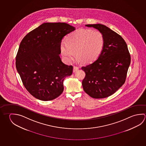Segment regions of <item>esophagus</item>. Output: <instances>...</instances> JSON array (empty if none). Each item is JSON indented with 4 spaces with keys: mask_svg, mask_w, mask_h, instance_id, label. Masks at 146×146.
Here are the masks:
<instances>
[{
    "mask_svg": "<svg viewBox=\"0 0 146 146\" xmlns=\"http://www.w3.org/2000/svg\"><path fill=\"white\" fill-rule=\"evenodd\" d=\"M78 69H79V68H78V67L74 66V67H73V72L75 73V72H76L77 71Z\"/></svg>",
    "mask_w": 146,
    "mask_h": 146,
    "instance_id": "esophagus-1",
    "label": "esophagus"
}]
</instances>
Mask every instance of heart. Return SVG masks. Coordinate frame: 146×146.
Wrapping results in <instances>:
<instances>
[{"label":"heart","mask_w":146,"mask_h":146,"mask_svg":"<svg viewBox=\"0 0 146 146\" xmlns=\"http://www.w3.org/2000/svg\"><path fill=\"white\" fill-rule=\"evenodd\" d=\"M105 40L98 30L80 29L67 36L66 42L60 44V52L68 62H72L75 55L84 63L94 62L100 56L104 46Z\"/></svg>","instance_id":"heart-1"}]
</instances>
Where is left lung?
<instances>
[{
	"label": "left lung",
	"mask_w": 146,
	"mask_h": 146,
	"mask_svg": "<svg viewBox=\"0 0 146 146\" xmlns=\"http://www.w3.org/2000/svg\"><path fill=\"white\" fill-rule=\"evenodd\" d=\"M102 34L105 44L102 52L92 64L82 67L86 76L82 82L87 94L94 98H103L114 94L124 84L131 56L122 37L102 24L87 25Z\"/></svg>",
	"instance_id": "1"
}]
</instances>
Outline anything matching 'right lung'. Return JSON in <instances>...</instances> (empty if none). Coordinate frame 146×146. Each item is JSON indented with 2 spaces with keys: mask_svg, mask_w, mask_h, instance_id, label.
<instances>
[{
  "mask_svg": "<svg viewBox=\"0 0 146 146\" xmlns=\"http://www.w3.org/2000/svg\"><path fill=\"white\" fill-rule=\"evenodd\" d=\"M75 29L64 23H42L21 41L16 67L23 86L33 96L43 101L58 97L63 81L73 66L64 64L59 54L62 39Z\"/></svg>",
  "mask_w": 146,
  "mask_h": 146,
  "instance_id": "right-lung-1",
  "label": "right lung"
}]
</instances>
